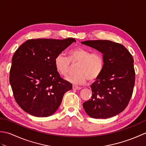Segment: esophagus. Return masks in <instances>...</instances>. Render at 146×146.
I'll return each instance as SVG.
<instances>
[{"instance_id": "1", "label": "esophagus", "mask_w": 146, "mask_h": 146, "mask_svg": "<svg viewBox=\"0 0 146 146\" xmlns=\"http://www.w3.org/2000/svg\"><path fill=\"white\" fill-rule=\"evenodd\" d=\"M73 88L75 89V90H81L82 89L81 87H80V86H76V85H73Z\"/></svg>"}]
</instances>
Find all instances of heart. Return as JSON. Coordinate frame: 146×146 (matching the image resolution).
Here are the masks:
<instances>
[{
  "mask_svg": "<svg viewBox=\"0 0 146 146\" xmlns=\"http://www.w3.org/2000/svg\"><path fill=\"white\" fill-rule=\"evenodd\" d=\"M69 56L59 54L54 59V64L61 75H67L69 73L71 63L77 64L76 73L68 76V82L75 85H83L87 81L92 82L101 75L104 67V60L99 52H91L83 48H76L69 51Z\"/></svg>",
  "mask_w": 146,
  "mask_h": 146,
  "instance_id": "1",
  "label": "heart"
}]
</instances>
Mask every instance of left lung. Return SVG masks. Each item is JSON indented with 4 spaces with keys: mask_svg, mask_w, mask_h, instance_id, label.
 <instances>
[{
    "mask_svg": "<svg viewBox=\"0 0 146 146\" xmlns=\"http://www.w3.org/2000/svg\"><path fill=\"white\" fill-rule=\"evenodd\" d=\"M103 54L104 67L91 85L92 97L83 104L86 113L95 119H107L128 105L135 84L134 59L122 44L108 40L81 42Z\"/></svg>",
    "mask_w": 146,
    "mask_h": 146,
    "instance_id": "obj_1",
    "label": "left lung"
}]
</instances>
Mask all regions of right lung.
I'll list each match as a JSON object with an SVG mask.
<instances>
[{"mask_svg":"<svg viewBox=\"0 0 146 146\" xmlns=\"http://www.w3.org/2000/svg\"><path fill=\"white\" fill-rule=\"evenodd\" d=\"M74 38L29 39L15 51L12 59L9 82L15 101L26 112L46 117L60 107L64 94L72 85L60 76L56 56Z\"/></svg>","mask_w":146,"mask_h":146,"instance_id":"1","label":"right lung"}]
</instances>
